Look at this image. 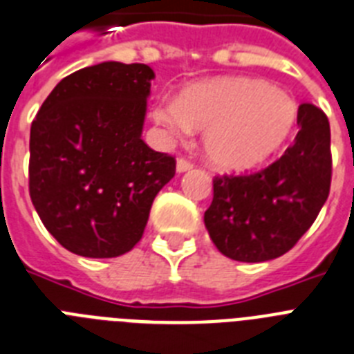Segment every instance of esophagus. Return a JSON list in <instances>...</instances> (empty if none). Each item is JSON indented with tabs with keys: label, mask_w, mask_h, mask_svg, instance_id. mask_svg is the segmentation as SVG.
Instances as JSON below:
<instances>
[{
	"label": "esophagus",
	"mask_w": 354,
	"mask_h": 354,
	"mask_svg": "<svg viewBox=\"0 0 354 354\" xmlns=\"http://www.w3.org/2000/svg\"><path fill=\"white\" fill-rule=\"evenodd\" d=\"M193 168V162L188 161V159H184V157H180V159H177V171L179 174H183V171H188Z\"/></svg>",
	"instance_id": "34e87169"
}]
</instances>
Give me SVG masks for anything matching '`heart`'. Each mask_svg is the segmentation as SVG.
I'll list each match as a JSON object with an SVG mask.
<instances>
[{
  "instance_id": "obj_1",
  "label": "heart",
  "mask_w": 354,
  "mask_h": 354,
  "mask_svg": "<svg viewBox=\"0 0 354 354\" xmlns=\"http://www.w3.org/2000/svg\"><path fill=\"white\" fill-rule=\"evenodd\" d=\"M299 109L285 91L259 78L223 77L195 84L179 100H162L153 122L171 136L204 131V150L214 166L247 171L277 153L297 123Z\"/></svg>"
}]
</instances>
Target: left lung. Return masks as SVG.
I'll list each match as a JSON object with an SVG mask.
<instances>
[{
    "mask_svg": "<svg viewBox=\"0 0 354 354\" xmlns=\"http://www.w3.org/2000/svg\"><path fill=\"white\" fill-rule=\"evenodd\" d=\"M297 125L294 145L265 170L213 179L204 223L223 256L245 263L279 258L315 222L331 186V132L313 104L299 105Z\"/></svg>",
    "mask_w": 354,
    "mask_h": 354,
    "instance_id": "left-lung-1",
    "label": "left lung"
}]
</instances>
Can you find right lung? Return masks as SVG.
Instances as JSON below:
<instances>
[{
	"mask_svg": "<svg viewBox=\"0 0 354 354\" xmlns=\"http://www.w3.org/2000/svg\"><path fill=\"white\" fill-rule=\"evenodd\" d=\"M147 64L102 62L62 78L30 129V198L64 249L116 258L141 240L175 157L141 140Z\"/></svg>",
	"mask_w": 354,
	"mask_h": 354,
	"instance_id": "1",
	"label": "right lung"
}]
</instances>
